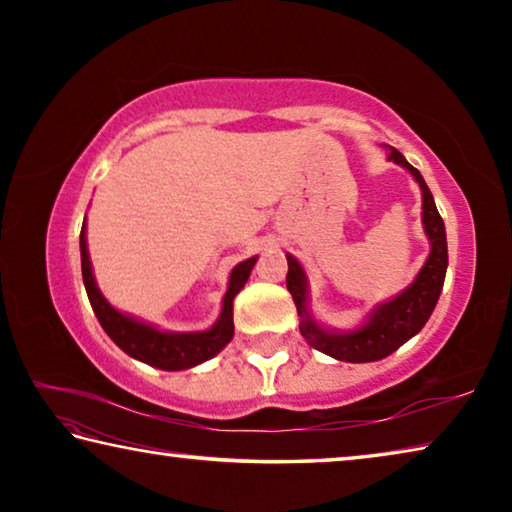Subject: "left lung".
I'll use <instances>...</instances> for the list:
<instances>
[{
  "label": "left lung",
  "instance_id": "left-lung-1",
  "mask_svg": "<svg viewBox=\"0 0 512 512\" xmlns=\"http://www.w3.org/2000/svg\"><path fill=\"white\" fill-rule=\"evenodd\" d=\"M388 160L402 164L404 169L411 171L415 183L422 189V223L424 232L431 241V253L427 262L420 268L418 277H415L413 284H409L400 296L379 305L372 314L368 316V323L354 329V332H327V329L320 327L314 318L309 316L307 309V275L298 264V259L293 255H287L289 262V273H287V289L296 302L300 320V334L305 336L311 348L318 352L329 354V357L339 361H350V363H368V361H379L388 357V354L395 352L402 343H406L420 332L427 323L433 307L440 298V291H443L445 284V273H447V237H445V223L440 219L436 210V203H433V196L429 192L427 183L420 176V171L411 167L409 162L404 160V155L388 146Z\"/></svg>",
  "mask_w": 512,
  "mask_h": 512
}]
</instances>
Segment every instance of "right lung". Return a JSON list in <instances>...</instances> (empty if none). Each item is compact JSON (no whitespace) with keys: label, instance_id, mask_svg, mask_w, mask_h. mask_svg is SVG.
I'll use <instances>...</instances> for the list:
<instances>
[{"label":"right lung","instance_id":"1","mask_svg":"<svg viewBox=\"0 0 512 512\" xmlns=\"http://www.w3.org/2000/svg\"><path fill=\"white\" fill-rule=\"evenodd\" d=\"M257 262V257H250L246 262L237 264L230 273L228 291L223 296V309L216 323L205 332H160L158 327L146 325L142 320L126 316L117 311L110 302L101 296V291L94 282L92 264L88 255V241H85V223L81 228V271L83 284L88 291L90 305L97 314L99 323L112 341H115L128 357L149 363L160 370H185L194 368L198 363L212 359L225 345L232 341L235 323H232V300L244 289L250 271Z\"/></svg>","mask_w":512,"mask_h":512}]
</instances>
